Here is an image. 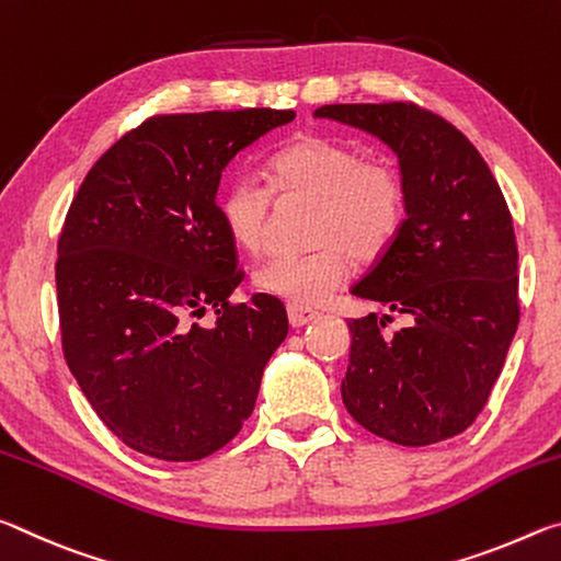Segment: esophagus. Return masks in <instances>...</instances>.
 Instances as JSON below:
<instances>
[{
    "label": "esophagus",
    "mask_w": 561,
    "mask_h": 561,
    "mask_svg": "<svg viewBox=\"0 0 561 561\" xmlns=\"http://www.w3.org/2000/svg\"><path fill=\"white\" fill-rule=\"evenodd\" d=\"M287 314H289V324H291V329H301V327H307L309 321H314L319 314L317 311H311V309H301V307H289L287 309Z\"/></svg>",
    "instance_id": "obj_1"
}]
</instances>
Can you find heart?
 I'll list each match as a JSON object with an SVG mask.
<instances>
[{"label":"heart","instance_id":"obj_1","mask_svg":"<svg viewBox=\"0 0 561 561\" xmlns=\"http://www.w3.org/2000/svg\"><path fill=\"white\" fill-rule=\"evenodd\" d=\"M267 178L279 195H311L309 240L299 254H274L252 274L254 287L291 307H317L344 284L351 260L371 262L391 247L405 217V185L386 158L324 133H301L267 160ZM272 191L240 173L220 190V215L232 242L247 252L262 247Z\"/></svg>","mask_w":561,"mask_h":561}]
</instances>
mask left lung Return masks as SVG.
Listing matches in <instances>:
<instances>
[{
    "instance_id": "8db88e82",
    "label": "left lung",
    "mask_w": 561,
    "mask_h": 561,
    "mask_svg": "<svg viewBox=\"0 0 561 561\" xmlns=\"http://www.w3.org/2000/svg\"><path fill=\"white\" fill-rule=\"evenodd\" d=\"M398 156L405 220L351 294L403 314L348 321L341 398L354 421L398 445H431L474 423L519 321L517 242L495 175L462 133L415 103H334L314 111Z\"/></svg>"
}]
</instances>
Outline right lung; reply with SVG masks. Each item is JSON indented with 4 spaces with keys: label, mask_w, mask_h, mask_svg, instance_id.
Instances as JSON below:
<instances>
[{
    "label": "right lung",
    "mask_w": 561,
    "mask_h": 561,
    "mask_svg": "<svg viewBox=\"0 0 561 561\" xmlns=\"http://www.w3.org/2000/svg\"><path fill=\"white\" fill-rule=\"evenodd\" d=\"M294 111L153 116L89 170L56 260L61 344L93 411L128 448L168 462L230 443L287 339L284 304L242 282L217 207L227 163ZM207 308L213 328L190 325Z\"/></svg>",
    "instance_id": "right-lung-1"
}]
</instances>
